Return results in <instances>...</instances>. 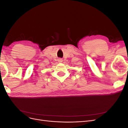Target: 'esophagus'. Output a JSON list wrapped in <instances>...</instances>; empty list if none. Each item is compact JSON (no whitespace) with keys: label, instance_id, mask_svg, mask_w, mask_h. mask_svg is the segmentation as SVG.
I'll use <instances>...</instances> for the list:
<instances>
[{"label":"esophagus","instance_id":"1","mask_svg":"<svg viewBox=\"0 0 128 128\" xmlns=\"http://www.w3.org/2000/svg\"><path fill=\"white\" fill-rule=\"evenodd\" d=\"M62 59H59V60H58V61H59V62H62Z\"/></svg>","mask_w":128,"mask_h":128}]
</instances>
